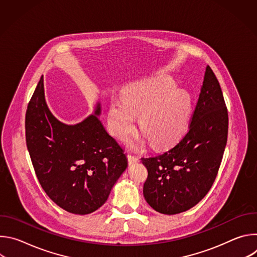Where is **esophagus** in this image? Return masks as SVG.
<instances>
[{
    "instance_id": "esophagus-1",
    "label": "esophagus",
    "mask_w": 257,
    "mask_h": 257,
    "mask_svg": "<svg viewBox=\"0 0 257 257\" xmlns=\"http://www.w3.org/2000/svg\"><path fill=\"white\" fill-rule=\"evenodd\" d=\"M127 158H128V163H129V165L136 164V163H138V161H139V159H138L137 157L132 156V155H128Z\"/></svg>"
}]
</instances>
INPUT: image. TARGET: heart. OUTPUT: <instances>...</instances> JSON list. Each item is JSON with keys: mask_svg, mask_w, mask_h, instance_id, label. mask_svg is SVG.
<instances>
[{"mask_svg": "<svg viewBox=\"0 0 257 257\" xmlns=\"http://www.w3.org/2000/svg\"><path fill=\"white\" fill-rule=\"evenodd\" d=\"M176 83L156 79L128 89L121 98H114L108 107V126L119 138L126 137L140 116L139 129L155 149H166L187 131L192 98L184 90H175Z\"/></svg>", "mask_w": 257, "mask_h": 257, "instance_id": "1", "label": "heart"}]
</instances>
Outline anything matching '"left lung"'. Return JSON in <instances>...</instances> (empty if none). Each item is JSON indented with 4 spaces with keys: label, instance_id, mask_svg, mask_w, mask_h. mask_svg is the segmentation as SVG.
I'll list each match as a JSON object with an SVG mask.
<instances>
[{
    "label": "left lung",
    "instance_id": "8db88e82",
    "mask_svg": "<svg viewBox=\"0 0 257 257\" xmlns=\"http://www.w3.org/2000/svg\"><path fill=\"white\" fill-rule=\"evenodd\" d=\"M228 126L222 88L207 66L188 131L163 154L141 158L149 173L143 195L155 210L180 213L207 194L223 160Z\"/></svg>",
    "mask_w": 257,
    "mask_h": 257
}]
</instances>
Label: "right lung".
I'll use <instances>...</instances> for the list:
<instances>
[{"instance_id": "1", "label": "right lung", "mask_w": 257, "mask_h": 257, "mask_svg": "<svg viewBox=\"0 0 257 257\" xmlns=\"http://www.w3.org/2000/svg\"><path fill=\"white\" fill-rule=\"evenodd\" d=\"M99 112L98 104L77 125L61 123L46 103L43 76L27 105L25 138L35 175L47 195L71 213L99 208L128 166L122 146L97 119Z\"/></svg>"}]
</instances>
